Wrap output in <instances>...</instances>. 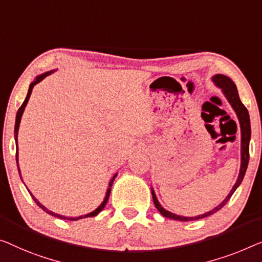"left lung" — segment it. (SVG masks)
<instances>
[{
	"label": "left lung",
	"instance_id": "left-lung-1",
	"mask_svg": "<svg viewBox=\"0 0 262 262\" xmlns=\"http://www.w3.org/2000/svg\"><path fill=\"white\" fill-rule=\"evenodd\" d=\"M212 81L213 83L216 85L217 88H221L222 94H224L226 99L231 104L233 111L235 112V114L237 116V120H239L240 123V130H241V165H240V171L239 175H237L236 182L234 183L233 188L231 189V192L225 198V200L219 204L216 207H214L212 210L209 212L200 214V215L196 216H182V215H178V214H174L163 208L160 204L158 198H156L154 189L151 188V196H153V201L154 205L156 207V209L161 213V215L168 217V219H173V220H178V221H193V220H199V219H204L212 214L216 213L217 210H220L222 207H224L227 202L229 201V199L233 195V193L235 192L237 187L240 186V183L243 182L244 177L246 174V170H247V166H248V161H249V141H251V121H249V114L247 108H246L243 102L240 101L239 97V93H237L236 85L234 83L233 80L231 77L224 75V74H216V75L212 76Z\"/></svg>",
	"mask_w": 262,
	"mask_h": 262
}]
</instances>
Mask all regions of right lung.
I'll list each match as a JSON object with an SVG mask.
<instances>
[{"label": "right lung", "mask_w": 262, "mask_h": 262, "mask_svg": "<svg viewBox=\"0 0 262 262\" xmlns=\"http://www.w3.org/2000/svg\"><path fill=\"white\" fill-rule=\"evenodd\" d=\"M54 72H55V70H49V72H46V73H43V74H41V75H37L36 77H35V80L31 82V83L29 84V89H28V94H27V97H26V100L23 101V103H22V106L19 107V109L17 111V114H16V120H15V130H14V136H15V142H16V147H17V135H18V128H19V123H21V119H22V115H23V112H25V108H26V106H27V103H28V101H29V97H30V95H31V91H33V88H34V85L35 84H37L38 82H41L42 80L45 79V77H47L48 75H50V74H53ZM16 163H17V169H18V174H19V178H21V180H22V177H21V169H19V166H18V153L16 151ZM116 175H118V173H116L114 177H113L112 179H111V181H109V183H108V189H107V192H106V196H104V199H103V201H102V204H101L99 207H97V208L95 209V210H93V212H91V213H88V214H85V215H81V216H75V217H73V216H64V215H61V214H57V213H54V212H52V210H49L48 208H47V207H45L43 205L41 204L40 201L37 200L36 198L34 196L33 194L30 193V190H28V192L30 193V195H31V198L34 199V201L36 202V205L40 207L41 209H43L46 213H48L49 215H52V216H55V217H58V219H62V220H70V221H76V220H80V219H83V217H92V216H95V215H97V214H99L101 210H102L104 207H106V205H107V202H108V199H109V194H111V190H112V186H113V182H114V180H115V178H116ZM22 182H23V180H22Z\"/></svg>", "instance_id": "obj_1"}]
</instances>
